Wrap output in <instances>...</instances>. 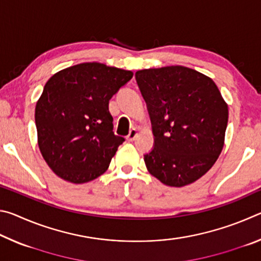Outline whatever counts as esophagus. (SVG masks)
Returning <instances> with one entry per match:
<instances>
[{
  "instance_id": "1",
  "label": "esophagus",
  "mask_w": 261,
  "mask_h": 261,
  "mask_svg": "<svg viewBox=\"0 0 261 261\" xmlns=\"http://www.w3.org/2000/svg\"><path fill=\"white\" fill-rule=\"evenodd\" d=\"M137 135H138V131H137V129H132V130H130L129 135L126 136V140H127V141H134V140L136 139Z\"/></svg>"
}]
</instances>
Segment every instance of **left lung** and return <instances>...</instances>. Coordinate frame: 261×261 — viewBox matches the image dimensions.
Masks as SVG:
<instances>
[{
	"instance_id": "left-lung-1",
	"label": "left lung",
	"mask_w": 261,
	"mask_h": 261,
	"mask_svg": "<svg viewBox=\"0 0 261 261\" xmlns=\"http://www.w3.org/2000/svg\"><path fill=\"white\" fill-rule=\"evenodd\" d=\"M146 101L154 148L144 155L149 174L180 188L208 171L224 145L228 105L213 79L182 65L136 72Z\"/></svg>"
}]
</instances>
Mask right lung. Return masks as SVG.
<instances>
[{
	"label": "right lung",
	"mask_w": 261,
	"mask_h": 261,
	"mask_svg": "<svg viewBox=\"0 0 261 261\" xmlns=\"http://www.w3.org/2000/svg\"><path fill=\"white\" fill-rule=\"evenodd\" d=\"M134 72L99 62L61 70L35 106L38 145L50 169L70 183L93 180L108 169L125 139L113 131L109 100Z\"/></svg>",
	"instance_id": "1"
}]
</instances>
